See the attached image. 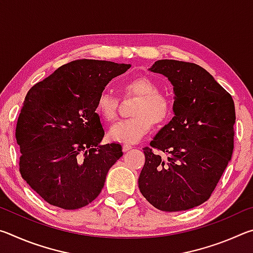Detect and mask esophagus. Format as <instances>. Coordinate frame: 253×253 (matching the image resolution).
I'll use <instances>...</instances> for the list:
<instances>
[{"label":"esophagus","instance_id":"obj_1","mask_svg":"<svg viewBox=\"0 0 253 253\" xmlns=\"http://www.w3.org/2000/svg\"><path fill=\"white\" fill-rule=\"evenodd\" d=\"M131 145H129V144H124L123 145V151L124 152H128V151H129V149H131Z\"/></svg>","mask_w":253,"mask_h":253}]
</instances>
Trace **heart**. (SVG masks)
Wrapping results in <instances>:
<instances>
[{"label": "heart", "instance_id": "obj_1", "mask_svg": "<svg viewBox=\"0 0 253 253\" xmlns=\"http://www.w3.org/2000/svg\"><path fill=\"white\" fill-rule=\"evenodd\" d=\"M124 97H137L132 107L134 116L115 124L109 137L116 142L132 143L142 138L154 125L162 126L173 113L172 102L160 92V85L145 76L136 77L122 85ZM119 99L109 92H102L96 102V111L102 121L113 123L117 118Z\"/></svg>", "mask_w": 253, "mask_h": 253}]
</instances>
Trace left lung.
I'll return each mask as SVG.
<instances>
[{
    "mask_svg": "<svg viewBox=\"0 0 253 253\" xmlns=\"http://www.w3.org/2000/svg\"><path fill=\"white\" fill-rule=\"evenodd\" d=\"M151 70L166 76L174 85L175 116L151 147L143 148L138 187L161 211H185L210 199L229 164L234 146V102L195 63L158 60Z\"/></svg>",
    "mask_w": 253,
    "mask_h": 253,
    "instance_id": "obj_1",
    "label": "left lung"
}]
</instances>
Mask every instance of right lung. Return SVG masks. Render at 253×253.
<instances>
[{
	"instance_id": "1",
	"label": "right lung",
	"mask_w": 253,
	"mask_h": 253,
	"mask_svg": "<svg viewBox=\"0 0 253 253\" xmlns=\"http://www.w3.org/2000/svg\"><path fill=\"white\" fill-rule=\"evenodd\" d=\"M130 65L76 60L30 89L15 128L21 176L45 202L63 210L91 203L123 156L121 144L99 145L105 131L96 102Z\"/></svg>"
}]
</instances>
